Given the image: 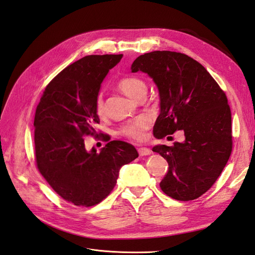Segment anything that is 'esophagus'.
I'll return each mask as SVG.
<instances>
[{
	"mask_svg": "<svg viewBox=\"0 0 255 255\" xmlns=\"http://www.w3.org/2000/svg\"><path fill=\"white\" fill-rule=\"evenodd\" d=\"M138 153H139L140 156H145V155H150L152 152L148 148H139L138 149Z\"/></svg>",
	"mask_w": 255,
	"mask_h": 255,
	"instance_id": "esophagus-1",
	"label": "esophagus"
}]
</instances>
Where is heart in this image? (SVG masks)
<instances>
[{
    "instance_id": "heart-1",
    "label": "heart",
    "mask_w": 255,
    "mask_h": 255,
    "mask_svg": "<svg viewBox=\"0 0 255 255\" xmlns=\"http://www.w3.org/2000/svg\"><path fill=\"white\" fill-rule=\"evenodd\" d=\"M118 87L122 92H125L127 96L135 100H138V98H139L141 95H143L144 92H146L145 84L141 80L136 79V78L122 79L118 83ZM95 109H96V113L99 116L104 115V101L101 94H100L96 99ZM149 127H150L149 119L145 117H139L132 121L127 122L126 125H123L119 130V133L122 136L128 137L132 140L141 141L143 140V138L145 136V130L149 128Z\"/></svg>"
}]
</instances>
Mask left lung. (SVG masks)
<instances>
[{
  "mask_svg": "<svg viewBox=\"0 0 255 255\" xmlns=\"http://www.w3.org/2000/svg\"><path fill=\"white\" fill-rule=\"evenodd\" d=\"M130 70L146 73L157 86L160 113L154 136L159 139L184 132L183 142L152 149L169 165L159 183L161 190L179 201L199 198L217 181L232 152L226 94L201 64L182 53H145L134 60Z\"/></svg>",
  "mask_w": 255,
  "mask_h": 255,
  "instance_id": "left-lung-1",
  "label": "left lung"
}]
</instances>
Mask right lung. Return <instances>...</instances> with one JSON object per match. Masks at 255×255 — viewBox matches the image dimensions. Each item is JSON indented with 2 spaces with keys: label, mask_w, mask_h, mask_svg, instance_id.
<instances>
[{
  "label": "right lung",
  "mask_w": 255,
  "mask_h": 255,
  "mask_svg": "<svg viewBox=\"0 0 255 255\" xmlns=\"http://www.w3.org/2000/svg\"><path fill=\"white\" fill-rule=\"evenodd\" d=\"M88 55L54 78L35 114L38 170L57 195L76 206H94L116 186L120 168L138 157L134 145L112 140L97 152L87 151L84 137L98 135L95 104L101 84L122 58Z\"/></svg>",
  "instance_id": "1"
}]
</instances>
